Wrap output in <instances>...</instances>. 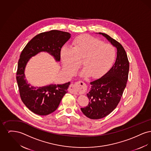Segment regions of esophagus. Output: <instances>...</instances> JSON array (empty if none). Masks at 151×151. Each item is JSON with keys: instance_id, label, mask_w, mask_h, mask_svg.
<instances>
[{"instance_id": "esophagus-1", "label": "esophagus", "mask_w": 151, "mask_h": 151, "mask_svg": "<svg viewBox=\"0 0 151 151\" xmlns=\"http://www.w3.org/2000/svg\"><path fill=\"white\" fill-rule=\"evenodd\" d=\"M81 86V81H78L75 84H71L70 86V91L71 93L73 94L78 93V89Z\"/></svg>"}]
</instances>
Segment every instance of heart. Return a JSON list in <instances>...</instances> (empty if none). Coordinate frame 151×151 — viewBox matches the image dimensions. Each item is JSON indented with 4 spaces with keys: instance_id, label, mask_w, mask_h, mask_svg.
I'll return each instance as SVG.
<instances>
[{
    "instance_id": "b5f03b06",
    "label": "heart",
    "mask_w": 151,
    "mask_h": 151,
    "mask_svg": "<svg viewBox=\"0 0 151 151\" xmlns=\"http://www.w3.org/2000/svg\"><path fill=\"white\" fill-rule=\"evenodd\" d=\"M60 58L65 70L74 73L79 69L83 59L81 77L97 78L106 72L113 65L116 58V50L111 44L104 43L100 40L88 35L76 37L72 48L64 46L60 51Z\"/></svg>"
}]
</instances>
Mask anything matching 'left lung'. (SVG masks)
<instances>
[{
    "label": "left lung",
    "mask_w": 151,
    "mask_h": 151,
    "mask_svg": "<svg viewBox=\"0 0 151 151\" xmlns=\"http://www.w3.org/2000/svg\"><path fill=\"white\" fill-rule=\"evenodd\" d=\"M99 34L105 37L116 49V58L108 72L90 83L91 88L86 94L89 104L81 108V110L92 119L106 116L117 106L126 86L129 71L127 55L121 44L105 33L100 32Z\"/></svg>",
    "instance_id": "1"
}]
</instances>
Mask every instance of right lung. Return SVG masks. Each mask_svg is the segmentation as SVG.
Wrapping results in <instances>:
<instances>
[{
    "instance_id": "right-lung-1",
    "label": "right lung",
    "mask_w": 151,
    "mask_h": 151,
    "mask_svg": "<svg viewBox=\"0 0 151 151\" xmlns=\"http://www.w3.org/2000/svg\"><path fill=\"white\" fill-rule=\"evenodd\" d=\"M71 38L68 32L52 30L33 37L25 46L18 62L16 80L22 100L36 114L46 115L57 110L70 82L62 84H51L43 86H32L25 79V70L30 58L41 52H46L56 62L60 60L62 46Z\"/></svg>"
}]
</instances>
